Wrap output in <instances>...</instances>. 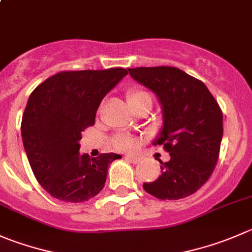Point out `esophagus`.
Listing matches in <instances>:
<instances>
[{
    "label": "esophagus",
    "mask_w": 252,
    "mask_h": 252,
    "mask_svg": "<svg viewBox=\"0 0 252 252\" xmlns=\"http://www.w3.org/2000/svg\"><path fill=\"white\" fill-rule=\"evenodd\" d=\"M126 158H128L129 161H131V162H133V163L140 162V160H141L140 156H138V155H126Z\"/></svg>",
    "instance_id": "obj_1"
}]
</instances>
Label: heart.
<instances>
[{"label": "heart", "mask_w": 252, "mask_h": 252, "mask_svg": "<svg viewBox=\"0 0 252 252\" xmlns=\"http://www.w3.org/2000/svg\"><path fill=\"white\" fill-rule=\"evenodd\" d=\"M126 99H128V104L133 109L140 104L153 103L150 94L143 90H129L126 94ZM113 145L114 148L121 149V150H126V149L134 148L136 145V141L128 135H117L113 139Z\"/></svg>", "instance_id": "heart-1"}]
</instances>
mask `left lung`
I'll list each match as a JSON object with an SVG mask.
<instances>
[{"mask_svg":"<svg viewBox=\"0 0 252 252\" xmlns=\"http://www.w3.org/2000/svg\"><path fill=\"white\" fill-rule=\"evenodd\" d=\"M131 79L158 97L162 126L154 145H163L170 161H160L161 175L144 183L158 199H181L208 181L218 161L223 113L206 85L171 66L128 69Z\"/></svg>","mask_w":252,"mask_h":252,"instance_id":"8db88e82","label":"left lung"}]
</instances>
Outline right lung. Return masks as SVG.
<instances>
[{
  "mask_svg": "<svg viewBox=\"0 0 252 252\" xmlns=\"http://www.w3.org/2000/svg\"><path fill=\"white\" fill-rule=\"evenodd\" d=\"M128 71H64L46 79L29 96L22 119V140L41 187L56 199L89 201L102 191L109 163L122 156L80 154L82 131L94 126L102 99Z\"/></svg>",
  "mask_w": 252,
  "mask_h": 252,
  "instance_id": "add662e5",
  "label": "right lung"
}]
</instances>
